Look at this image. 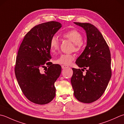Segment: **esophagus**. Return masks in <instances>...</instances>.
I'll list each match as a JSON object with an SVG mask.
<instances>
[{
	"instance_id": "esophagus-1",
	"label": "esophagus",
	"mask_w": 124,
	"mask_h": 124,
	"mask_svg": "<svg viewBox=\"0 0 124 124\" xmlns=\"http://www.w3.org/2000/svg\"><path fill=\"white\" fill-rule=\"evenodd\" d=\"M61 67H62V68L63 69H66V68H69V67L68 66V65H62Z\"/></svg>"
}]
</instances>
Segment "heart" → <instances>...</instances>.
<instances>
[{
	"label": "heart",
	"mask_w": 124,
	"mask_h": 124,
	"mask_svg": "<svg viewBox=\"0 0 124 124\" xmlns=\"http://www.w3.org/2000/svg\"><path fill=\"white\" fill-rule=\"evenodd\" d=\"M63 36L74 43V50L77 52L81 49L82 46H83L82 35L78 31L75 30L69 31L64 33L63 34ZM49 46L50 49L52 52H55L59 49V41H58L56 37L53 36L51 39ZM74 59V56L72 54H62L58 59L55 60V63L60 64L69 65L71 63Z\"/></svg>",
	"instance_id": "obj_1"
}]
</instances>
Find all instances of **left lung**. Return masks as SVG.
<instances>
[{"label": "left lung", "instance_id": "left-lung-1", "mask_svg": "<svg viewBox=\"0 0 124 124\" xmlns=\"http://www.w3.org/2000/svg\"><path fill=\"white\" fill-rule=\"evenodd\" d=\"M85 31L86 46L76 64L82 69L72 68L71 83L74 96L84 103L98 99L105 91L111 77V54L108 46L99 30L89 23H74ZM86 70L84 74L81 70Z\"/></svg>", "mask_w": 124, "mask_h": 124}]
</instances>
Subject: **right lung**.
<instances>
[{
	"instance_id": "obj_1",
	"label": "right lung",
	"mask_w": 124,
	"mask_h": 124,
	"mask_svg": "<svg viewBox=\"0 0 124 124\" xmlns=\"http://www.w3.org/2000/svg\"><path fill=\"white\" fill-rule=\"evenodd\" d=\"M62 27L49 21L34 27L26 34L16 58L15 74L24 95L34 103L44 105L55 96V82L61 72L59 64H51L50 41ZM48 68L44 73L43 67Z\"/></svg>"
}]
</instances>
